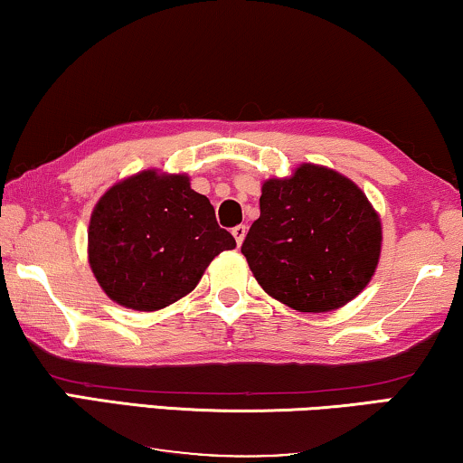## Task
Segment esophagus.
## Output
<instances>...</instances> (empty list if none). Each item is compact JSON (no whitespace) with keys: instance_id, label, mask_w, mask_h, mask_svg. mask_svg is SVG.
Instances as JSON below:
<instances>
[{"instance_id":"obj_1","label":"esophagus","mask_w":463,"mask_h":463,"mask_svg":"<svg viewBox=\"0 0 463 463\" xmlns=\"http://www.w3.org/2000/svg\"><path fill=\"white\" fill-rule=\"evenodd\" d=\"M232 233H233V238H236V244L242 246V240L246 236V225H236L232 230Z\"/></svg>"}]
</instances>
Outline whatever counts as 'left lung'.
I'll list each match as a JSON object with an SVG mask.
<instances>
[{"label":"left lung","mask_w":463,"mask_h":463,"mask_svg":"<svg viewBox=\"0 0 463 463\" xmlns=\"http://www.w3.org/2000/svg\"><path fill=\"white\" fill-rule=\"evenodd\" d=\"M261 214L242 255L265 293L299 312H331L371 282L382 255V221L356 183L301 164L268 179Z\"/></svg>","instance_id":"obj_1"}]
</instances>
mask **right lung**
I'll use <instances>...</instances> for the list:
<instances>
[{
	"label": "right lung",
	"mask_w": 463,
	"mask_h": 463,
	"mask_svg": "<svg viewBox=\"0 0 463 463\" xmlns=\"http://www.w3.org/2000/svg\"><path fill=\"white\" fill-rule=\"evenodd\" d=\"M236 249L185 175L143 170L107 189L88 227V261L107 297L156 312L192 293L219 252Z\"/></svg>",
	"instance_id": "1"
}]
</instances>
